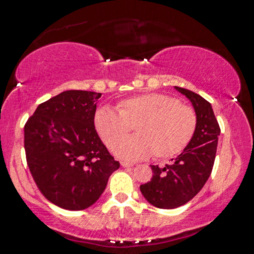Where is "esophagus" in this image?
<instances>
[{"instance_id":"34e87169","label":"esophagus","mask_w":254,"mask_h":254,"mask_svg":"<svg viewBox=\"0 0 254 254\" xmlns=\"http://www.w3.org/2000/svg\"><path fill=\"white\" fill-rule=\"evenodd\" d=\"M121 164H122V166H123V167H127V168L133 166L132 162H127V161H122Z\"/></svg>"}]
</instances>
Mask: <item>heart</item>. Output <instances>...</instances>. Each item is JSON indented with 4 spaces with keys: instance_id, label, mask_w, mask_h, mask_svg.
Wrapping results in <instances>:
<instances>
[{
    "instance_id": "obj_1",
    "label": "heart",
    "mask_w": 254,
    "mask_h": 254,
    "mask_svg": "<svg viewBox=\"0 0 254 254\" xmlns=\"http://www.w3.org/2000/svg\"><path fill=\"white\" fill-rule=\"evenodd\" d=\"M117 108L100 106L93 123L103 142L109 148L117 144L115 154L127 160H142L152 154L157 158L176 156L196 129L195 110L168 94L132 96L121 100ZM129 124H135L136 135L122 140L129 130Z\"/></svg>"
}]
</instances>
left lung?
I'll list each match as a JSON object with an SVG mask.
<instances>
[{
    "instance_id": "left-lung-1",
    "label": "left lung",
    "mask_w": 254,
    "mask_h": 254,
    "mask_svg": "<svg viewBox=\"0 0 254 254\" xmlns=\"http://www.w3.org/2000/svg\"><path fill=\"white\" fill-rule=\"evenodd\" d=\"M193 104L197 123L185 150L163 168L151 166L152 177L140 191L152 206L173 209L190 201L207 182L214 166L220 127L212 105L200 94L175 86Z\"/></svg>"
}]
</instances>
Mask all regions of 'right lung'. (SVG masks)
I'll list each match as a JSON object with an SVG mask.
<instances>
[{"instance_id":"1","label":"right lung","mask_w":254,"mask_h":254,"mask_svg":"<svg viewBox=\"0 0 254 254\" xmlns=\"http://www.w3.org/2000/svg\"><path fill=\"white\" fill-rule=\"evenodd\" d=\"M100 96L80 90L61 92L40 104L24 125L30 174L41 194L64 209L92 206L119 168L94 127Z\"/></svg>"}]
</instances>
